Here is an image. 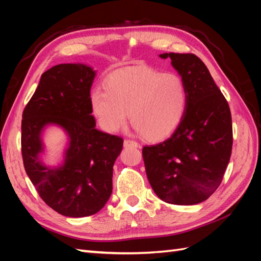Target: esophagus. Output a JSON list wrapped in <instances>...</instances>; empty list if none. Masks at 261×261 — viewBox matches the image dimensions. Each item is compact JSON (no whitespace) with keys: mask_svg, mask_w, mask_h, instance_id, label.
<instances>
[{"mask_svg":"<svg viewBox=\"0 0 261 261\" xmlns=\"http://www.w3.org/2000/svg\"><path fill=\"white\" fill-rule=\"evenodd\" d=\"M124 146L125 147H140L139 143L135 140H131V139H126L124 140Z\"/></svg>","mask_w":261,"mask_h":261,"instance_id":"esophagus-1","label":"esophagus"}]
</instances>
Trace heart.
<instances>
[{"label": "heart", "mask_w": 261, "mask_h": 261, "mask_svg": "<svg viewBox=\"0 0 261 261\" xmlns=\"http://www.w3.org/2000/svg\"><path fill=\"white\" fill-rule=\"evenodd\" d=\"M93 112L104 130L115 132L127 121L148 140H162L177 129L186 114L188 91L176 73H162L146 65L115 71L105 90L91 94Z\"/></svg>", "instance_id": "1"}]
</instances>
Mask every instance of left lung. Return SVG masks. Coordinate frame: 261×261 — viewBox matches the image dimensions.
Returning <instances> with one entry per match:
<instances>
[{
  "mask_svg": "<svg viewBox=\"0 0 261 261\" xmlns=\"http://www.w3.org/2000/svg\"><path fill=\"white\" fill-rule=\"evenodd\" d=\"M184 79L188 107L181 123L157 145L145 146L148 180L164 202L194 205L207 199L222 181L231 157L229 104L206 66L194 54H162Z\"/></svg>",
  "mask_w": 261,
  "mask_h": 261,
  "instance_id": "1",
  "label": "left lung"
}]
</instances>
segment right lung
Listing matches in <instances>:
<instances>
[{
    "label": "right lung",
    "instance_id": "obj_1",
    "mask_svg": "<svg viewBox=\"0 0 261 261\" xmlns=\"http://www.w3.org/2000/svg\"><path fill=\"white\" fill-rule=\"evenodd\" d=\"M95 70L84 64H60L41 75L22 113L21 152L27 175L49 207L69 218L97 213L112 193L113 165L123 147L121 137L95 127L91 87ZM49 124L66 131L64 164L47 168L38 159L41 134Z\"/></svg>",
    "mask_w": 261,
    "mask_h": 261
}]
</instances>
